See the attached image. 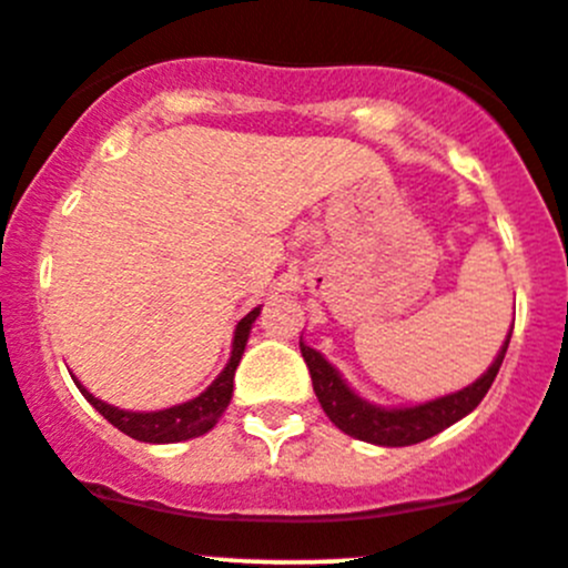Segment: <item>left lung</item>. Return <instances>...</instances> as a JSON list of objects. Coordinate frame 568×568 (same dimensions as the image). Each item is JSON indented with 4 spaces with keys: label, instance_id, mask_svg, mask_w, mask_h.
I'll use <instances>...</instances> for the list:
<instances>
[{
    "label": "left lung",
    "instance_id": "1",
    "mask_svg": "<svg viewBox=\"0 0 568 568\" xmlns=\"http://www.w3.org/2000/svg\"><path fill=\"white\" fill-rule=\"evenodd\" d=\"M508 342H511V331H508L495 364L473 385H467V388H462L452 396H443V399L426 402V405L418 407H402V410H385V407H374L369 402L358 399V396L344 385V379L338 377V372L327 364L323 355H320L317 349L306 347L303 342L301 355L303 361H306L308 374H312V385L320 405H323L327 418H331L344 435L374 443V446L399 448L426 440V437L437 435V432H443L446 426L465 418L470 410H476L478 402L487 396L489 385L498 377L503 358H506Z\"/></svg>",
    "mask_w": 568,
    "mask_h": 568
}]
</instances>
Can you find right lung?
<instances>
[{"label": "right lung", "mask_w": 568, "mask_h": 568, "mask_svg": "<svg viewBox=\"0 0 568 568\" xmlns=\"http://www.w3.org/2000/svg\"><path fill=\"white\" fill-rule=\"evenodd\" d=\"M256 314H260V308L245 314L241 323H237L235 342H232V358L230 364H226V369L215 377V383L210 385L202 396L185 402V405L169 407V410H158V413H128V410H116V407L106 405V402L95 399V396H92L79 379H75V385H79L81 394L87 396V402H90V405L95 407V410L101 413L111 426L125 432V435L133 437V440H142V443L191 440V437H199L207 429H213L215 420L221 418V413H224L226 405H230L232 388H235V369L243 358L251 323L256 320Z\"/></svg>", "instance_id": "1"}]
</instances>
